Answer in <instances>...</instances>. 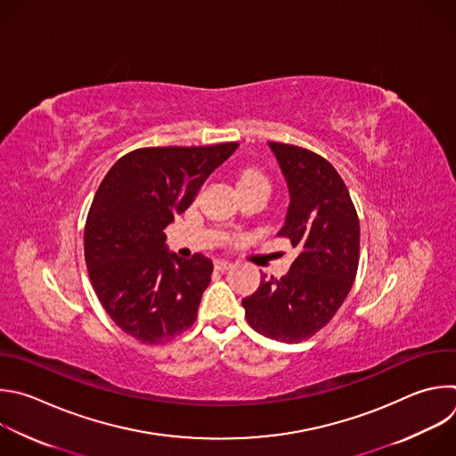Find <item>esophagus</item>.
<instances>
[{"label": "esophagus", "mask_w": 456, "mask_h": 456, "mask_svg": "<svg viewBox=\"0 0 456 456\" xmlns=\"http://www.w3.org/2000/svg\"><path fill=\"white\" fill-rule=\"evenodd\" d=\"M231 266H232V263L227 261V259H216V261H215V268H216V270L225 272V270H229Z\"/></svg>", "instance_id": "esophagus-1"}]
</instances>
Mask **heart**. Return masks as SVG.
Returning <instances> with one entry per match:
<instances>
[{
  "instance_id": "heart-1",
  "label": "heart",
  "mask_w": 456,
  "mask_h": 456,
  "mask_svg": "<svg viewBox=\"0 0 456 456\" xmlns=\"http://www.w3.org/2000/svg\"><path fill=\"white\" fill-rule=\"evenodd\" d=\"M245 186H265L270 188L268 179L263 172L256 170V168H247L238 175V188H245Z\"/></svg>"
}]
</instances>
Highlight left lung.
<instances>
[{
  "instance_id": "1",
  "label": "left lung",
  "mask_w": 456,
  "mask_h": 456,
  "mask_svg": "<svg viewBox=\"0 0 456 456\" xmlns=\"http://www.w3.org/2000/svg\"><path fill=\"white\" fill-rule=\"evenodd\" d=\"M284 175L289 204L277 232L298 256L281 279H261L241 300L250 328L266 338L297 344L321 331L338 312L356 277L360 222L347 186L314 151L268 141Z\"/></svg>"
}]
</instances>
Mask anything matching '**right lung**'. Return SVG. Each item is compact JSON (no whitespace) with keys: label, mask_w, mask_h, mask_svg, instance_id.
Instances as JSON below:
<instances>
[{"label":"right lung","mask_w":456,"mask_h":456,"mask_svg":"<svg viewBox=\"0 0 456 456\" xmlns=\"http://www.w3.org/2000/svg\"><path fill=\"white\" fill-rule=\"evenodd\" d=\"M238 142L130 151L103 177L84 229L89 279L116 326L142 344H163L197 321L213 261L183 259L163 232Z\"/></svg>","instance_id":"obj_1"}]
</instances>
